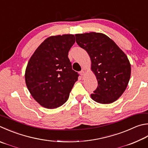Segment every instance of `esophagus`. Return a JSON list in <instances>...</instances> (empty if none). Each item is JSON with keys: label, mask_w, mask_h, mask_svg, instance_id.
Segmentation results:
<instances>
[{"label": "esophagus", "mask_w": 148, "mask_h": 148, "mask_svg": "<svg viewBox=\"0 0 148 148\" xmlns=\"http://www.w3.org/2000/svg\"><path fill=\"white\" fill-rule=\"evenodd\" d=\"M79 74H80V75H81V76H82V77H83V76H84V75H85V71H80Z\"/></svg>", "instance_id": "esophagus-1"}]
</instances>
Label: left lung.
<instances>
[{
  "label": "left lung",
  "instance_id": "1",
  "mask_svg": "<svg viewBox=\"0 0 148 148\" xmlns=\"http://www.w3.org/2000/svg\"><path fill=\"white\" fill-rule=\"evenodd\" d=\"M76 42L89 55L98 87L90 96L100 103L116 101L130 81L131 65L127 56L105 34L90 32L75 35Z\"/></svg>",
  "mask_w": 148,
  "mask_h": 148
}]
</instances>
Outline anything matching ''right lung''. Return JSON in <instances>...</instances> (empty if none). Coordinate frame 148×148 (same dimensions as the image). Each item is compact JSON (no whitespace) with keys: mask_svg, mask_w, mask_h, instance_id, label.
<instances>
[{"mask_svg":"<svg viewBox=\"0 0 148 148\" xmlns=\"http://www.w3.org/2000/svg\"><path fill=\"white\" fill-rule=\"evenodd\" d=\"M74 35L52 36L45 39L29 60L26 84L33 98L42 107L55 109L68 100L79 76L72 69L69 51Z\"/></svg>","mask_w":148,"mask_h":148,"instance_id":"obj_1","label":"right lung"}]
</instances>
